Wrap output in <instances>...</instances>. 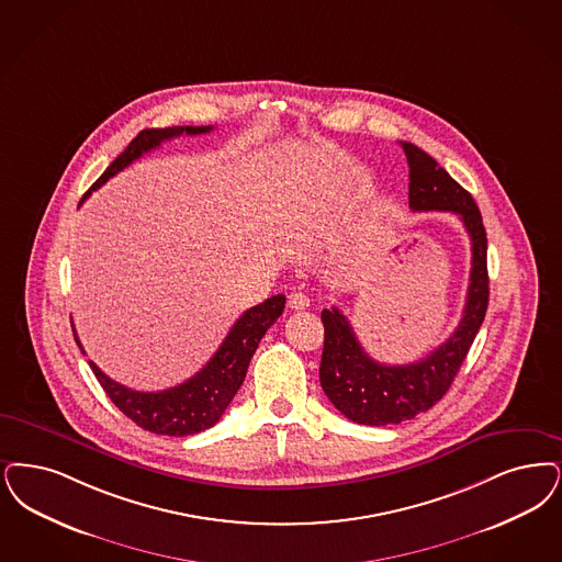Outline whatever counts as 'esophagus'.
Returning a JSON list of instances; mask_svg holds the SVG:
<instances>
[{
    "instance_id": "esophagus-1",
    "label": "esophagus",
    "mask_w": 562,
    "mask_h": 562,
    "mask_svg": "<svg viewBox=\"0 0 562 562\" xmlns=\"http://www.w3.org/2000/svg\"><path fill=\"white\" fill-rule=\"evenodd\" d=\"M289 305H291L292 310H307L310 307V296L305 294V292H292L291 296H289Z\"/></svg>"
}]
</instances>
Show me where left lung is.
Here are the masks:
<instances>
[{
	"label": "left lung",
	"instance_id": "8db88e82",
	"mask_svg": "<svg viewBox=\"0 0 562 562\" xmlns=\"http://www.w3.org/2000/svg\"><path fill=\"white\" fill-rule=\"evenodd\" d=\"M409 167V209L456 213L471 236V282L458 328L427 358L386 366L372 360L338 307L322 312L324 351L319 382L340 414L358 425L384 427L412 420L448 393L471 349L490 303L487 234L471 194L418 146L402 142Z\"/></svg>",
	"mask_w": 562,
	"mask_h": 562
}]
</instances>
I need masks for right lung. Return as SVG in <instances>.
Instances as JSON below:
<instances>
[{"label": "right lung", "mask_w": 562, "mask_h": 562, "mask_svg": "<svg viewBox=\"0 0 562 562\" xmlns=\"http://www.w3.org/2000/svg\"><path fill=\"white\" fill-rule=\"evenodd\" d=\"M211 130H213L211 125L209 127L188 125V127H165V130L139 132L137 137L132 139V144L114 158L111 167L86 192L83 201L90 196L91 190H98L102 183H106L142 155L158 148L160 142L173 139L181 134H209ZM284 303H286V296L276 294L247 310L229 328L224 342L220 345L215 356L206 361L201 372H196L192 379L181 382L178 386H171L158 393H144L109 379L93 361H90L91 370L98 382L102 384V389L106 391V395L111 397V402L127 418H132L137 427L150 430L155 435H169V437L196 435L213 427L224 416L225 407L234 400V395L238 393L240 384L247 376L252 353L257 351L261 338L268 333L271 324L284 312ZM72 335L79 349L83 351V345L77 337L75 328H72Z\"/></svg>", "instance_id": "right-lung-1"}]
</instances>
